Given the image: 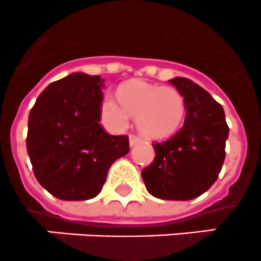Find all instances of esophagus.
<instances>
[{
  "instance_id": "1",
  "label": "esophagus",
  "mask_w": 261,
  "mask_h": 261,
  "mask_svg": "<svg viewBox=\"0 0 261 261\" xmlns=\"http://www.w3.org/2000/svg\"><path fill=\"white\" fill-rule=\"evenodd\" d=\"M140 138L139 136H135V135H130V147H134V145L136 144V143L140 142Z\"/></svg>"
}]
</instances>
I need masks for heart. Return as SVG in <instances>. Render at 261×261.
<instances>
[{"mask_svg":"<svg viewBox=\"0 0 261 261\" xmlns=\"http://www.w3.org/2000/svg\"><path fill=\"white\" fill-rule=\"evenodd\" d=\"M119 97L107 96L102 102V116L117 130L127 127L131 114L145 136L161 139L177 133L186 117L185 97L173 87L136 81L122 87Z\"/></svg>","mask_w":261,"mask_h":261,"instance_id":"obj_1","label":"heart"}]
</instances>
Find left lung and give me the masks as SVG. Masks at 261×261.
I'll use <instances>...</instances> for the list:
<instances>
[{
  "mask_svg": "<svg viewBox=\"0 0 261 261\" xmlns=\"http://www.w3.org/2000/svg\"><path fill=\"white\" fill-rule=\"evenodd\" d=\"M169 83L185 97L186 118L174 136L152 144L156 156L142 171V178L154 198L191 200L217 179L229 127L221 105L200 86L182 76Z\"/></svg>",
  "mask_w": 261,
  "mask_h": 261,
  "instance_id": "obj_1",
  "label": "left lung"
}]
</instances>
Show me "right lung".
Segmentation results:
<instances>
[{"instance_id":"1","label":"right lung","mask_w":261,"mask_h":261,"mask_svg":"<svg viewBox=\"0 0 261 261\" xmlns=\"http://www.w3.org/2000/svg\"><path fill=\"white\" fill-rule=\"evenodd\" d=\"M104 79L74 72L49 84L28 117L27 151L36 179L61 200H88L108 170L128 153V138L105 133L100 122Z\"/></svg>"}]
</instances>
